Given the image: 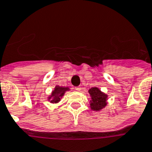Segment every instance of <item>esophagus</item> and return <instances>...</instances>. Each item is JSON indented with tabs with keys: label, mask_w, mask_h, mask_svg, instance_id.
I'll use <instances>...</instances> for the list:
<instances>
[{
	"label": "esophagus",
	"mask_w": 152,
	"mask_h": 152,
	"mask_svg": "<svg viewBox=\"0 0 152 152\" xmlns=\"http://www.w3.org/2000/svg\"><path fill=\"white\" fill-rule=\"evenodd\" d=\"M75 90H76V91H80L81 88L80 87H76V88H75Z\"/></svg>",
	"instance_id": "34e87169"
}]
</instances>
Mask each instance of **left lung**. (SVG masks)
Wrapping results in <instances>:
<instances>
[{
	"label": "left lung",
	"mask_w": 152,
	"mask_h": 152,
	"mask_svg": "<svg viewBox=\"0 0 152 152\" xmlns=\"http://www.w3.org/2000/svg\"><path fill=\"white\" fill-rule=\"evenodd\" d=\"M88 92L91 97V100H90L91 109L94 111H99L107 105L106 99H107V96L103 93L99 88H91Z\"/></svg>",
	"instance_id": "1"
}]
</instances>
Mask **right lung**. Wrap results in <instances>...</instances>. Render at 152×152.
<instances>
[{
  "label": "right lung",
  "instance_id": "right-lung-1",
  "mask_svg": "<svg viewBox=\"0 0 152 152\" xmlns=\"http://www.w3.org/2000/svg\"><path fill=\"white\" fill-rule=\"evenodd\" d=\"M68 88H64V87H59L56 86L54 89V91H53L52 93V96H51L48 99H50V97H53V98L51 99V102L52 103H58V102L61 100V97H62L64 94V92L66 91H68Z\"/></svg>",
  "mask_w": 152,
  "mask_h": 152
}]
</instances>
